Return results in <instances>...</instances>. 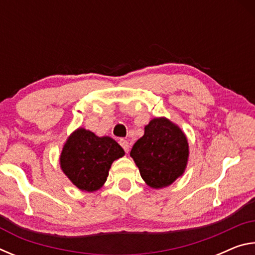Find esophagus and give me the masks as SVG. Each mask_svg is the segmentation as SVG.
<instances>
[{
    "instance_id": "esophagus-1",
    "label": "esophagus",
    "mask_w": 255,
    "mask_h": 255,
    "mask_svg": "<svg viewBox=\"0 0 255 255\" xmlns=\"http://www.w3.org/2000/svg\"><path fill=\"white\" fill-rule=\"evenodd\" d=\"M119 144L122 145V147L125 149V152H126V153L129 152V148H130V145H129L128 140H126V139H120V140H119Z\"/></svg>"
}]
</instances>
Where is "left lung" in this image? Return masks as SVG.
Wrapping results in <instances>:
<instances>
[{
    "mask_svg": "<svg viewBox=\"0 0 255 255\" xmlns=\"http://www.w3.org/2000/svg\"><path fill=\"white\" fill-rule=\"evenodd\" d=\"M130 156L146 184L153 189L169 187L187 167V136L169 119L154 118L145 126L144 136L133 144Z\"/></svg>",
    "mask_w": 255,
    "mask_h": 255,
    "instance_id": "1",
    "label": "left lung"
}]
</instances>
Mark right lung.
<instances>
[{
    "mask_svg": "<svg viewBox=\"0 0 255 255\" xmlns=\"http://www.w3.org/2000/svg\"><path fill=\"white\" fill-rule=\"evenodd\" d=\"M124 155L122 146L111 137H99L79 128L67 138L59 163L73 184L82 191L93 192L105 184L112 162Z\"/></svg>",
    "mask_w": 255,
    "mask_h": 255,
    "instance_id": "obj_1",
    "label": "right lung"
}]
</instances>
